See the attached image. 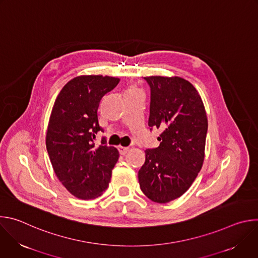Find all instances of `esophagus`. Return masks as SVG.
<instances>
[{"label": "esophagus", "mask_w": 258, "mask_h": 258, "mask_svg": "<svg viewBox=\"0 0 258 258\" xmlns=\"http://www.w3.org/2000/svg\"><path fill=\"white\" fill-rule=\"evenodd\" d=\"M117 149H118V151H119V153L121 155H125L128 152V150H130L128 147H122V146H118Z\"/></svg>", "instance_id": "1"}]
</instances>
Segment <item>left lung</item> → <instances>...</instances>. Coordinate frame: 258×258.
<instances>
[{
	"mask_svg": "<svg viewBox=\"0 0 258 258\" xmlns=\"http://www.w3.org/2000/svg\"><path fill=\"white\" fill-rule=\"evenodd\" d=\"M144 80L151 93L148 125L162 133L157 148L145 151L139 183L150 200L167 203L191 187L202 167L207 116L200 95L188 81L178 77Z\"/></svg>",
	"mask_w": 258,
	"mask_h": 258,
	"instance_id": "1",
	"label": "left lung"
}]
</instances>
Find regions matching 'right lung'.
<instances>
[{
	"mask_svg": "<svg viewBox=\"0 0 258 258\" xmlns=\"http://www.w3.org/2000/svg\"><path fill=\"white\" fill-rule=\"evenodd\" d=\"M119 79L81 76L68 82L59 93L50 116L46 146L54 171L62 185L77 198L95 199L108 188L119 153L99 146L96 135L104 133L98 120L101 99L112 91Z\"/></svg>",
	"mask_w": 258,
	"mask_h": 258,
	"instance_id": "1",
	"label": "right lung"
}]
</instances>
